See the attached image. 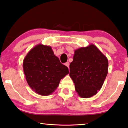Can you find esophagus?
I'll return each instance as SVG.
<instances>
[{"instance_id":"34e87169","label":"esophagus","mask_w":128,"mask_h":128,"mask_svg":"<svg viewBox=\"0 0 128 128\" xmlns=\"http://www.w3.org/2000/svg\"><path fill=\"white\" fill-rule=\"evenodd\" d=\"M64 65L66 66L68 68H69V62H66L65 64H64Z\"/></svg>"}]
</instances>
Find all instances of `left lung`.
<instances>
[{
  "mask_svg": "<svg viewBox=\"0 0 128 128\" xmlns=\"http://www.w3.org/2000/svg\"><path fill=\"white\" fill-rule=\"evenodd\" d=\"M108 72L106 56L94 44L74 51L69 76L80 97L88 98L96 95L102 86Z\"/></svg>",
  "mask_w": 128,
  "mask_h": 128,
  "instance_id": "obj_1",
  "label": "left lung"
}]
</instances>
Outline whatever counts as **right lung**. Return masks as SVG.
<instances>
[{
    "label": "right lung",
    "instance_id": "add662e5",
    "mask_svg": "<svg viewBox=\"0 0 128 128\" xmlns=\"http://www.w3.org/2000/svg\"><path fill=\"white\" fill-rule=\"evenodd\" d=\"M23 68L31 89L44 96L52 94L60 80L68 74V68L60 64L52 48L42 44H37L27 53Z\"/></svg>",
    "mask_w": 128,
    "mask_h": 128
}]
</instances>
